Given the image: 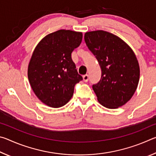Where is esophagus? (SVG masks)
<instances>
[{
  "mask_svg": "<svg viewBox=\"0 0 156 156\" xmlns=\"http://www.w3.org/2000/svg\"><path fill=\"white\" fill-rule=\"evenodd\" d=\"M83 80L84 81V82H87L88 80H89V76L87 75V74H85V75H84L83 76Z\"/></svg>",
  "mask_w": 156,
  "mask_h": 156,
  "instance_id": "34e87169",
  "label": "esophagus"
}]
</instances>
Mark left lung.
<instances>
[{
  "label": "left lung",
  "mask_w": 156,
  "mask_h": 156,
  "mask_svg": "<svg viewBox=\"0 0 156 156\" xmlns=\"http://www.w3.org/2000/svg\"><path fill=\"white\" fill-rule=\"evenodd\" d=\"M84 41L102 71L100 81L92 86L98 100L108 109L122 106L139 82V64L133 50L118 36L102 30L86 32Z\"/></svg>",
  "instance_id": "left-lung-1"
}]
</instances>
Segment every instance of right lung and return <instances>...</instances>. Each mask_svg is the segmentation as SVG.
<instances>
[{
	"label": "right lung",
	"mask_w": 156,
	"mask_h": 156,
	"mask_svg": "<svg viewBox=\"0 0 156 156\" xmlns=\"http://www.w3.org/2000/svg\"><path fill=\"white\" fill-rule=\"evenodd\" d=\"M82 39L81 32L60 30L44 37L34 49L28 79L34 94L47 106H64L72 98L76 84L83 80L72 59Z\"/></svg>",
	"instance_id": "1"
}]
</instances>
